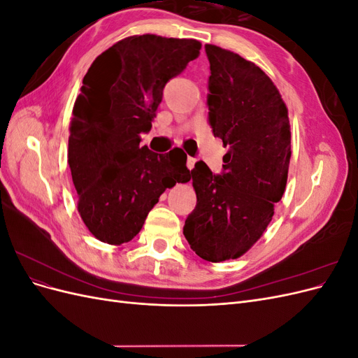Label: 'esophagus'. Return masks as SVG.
Instances as JSON below:
<instances>
[{"label": "esophagus", "mask_w": 358, "mask_h": 358, "mask_svg": "<svg viewBox=\"0 0 358 358\" xmlns=\"http://www.w3.org/2000/svg\"><path fill=\"white\" fill-rule=\"evenodd\" d=\"M194 166H196V159L191 158V157H188V159H187V167H188L189 170H192V169H194Z\"/></svg>", "instance_id": "34e87169"}]
</instances>
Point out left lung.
<instances>
[{
  "instance_id": "1",
  "label": "left lung",
  "mask_w": 358,
  "mask_h": 358,
  "mask_svg": "<svg viewBox=\"0 0 358 358\" xmlns=\"http://www.w3.org/2000/svg\"><path fill=\"white\" fill-rule=\"evenodd\" d=\"M210 62L209 124L229 148L216 176L191 170L197 204L183 234L206 262L236 259L263 236L282 199L291 158L288 109L272 79L231 50L206 45Z\"/></svg>"
}]
</instances>
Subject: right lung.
I'll use <instances>...</instances> for the list:
<instances>
[{
	"mask_svg": "<svg viewBox=\"0 0 358 358\" xmlns=\"http://www.w3.org/2000/svg\"><path fill=\"white\" fill-rule=\"evenodd\" d=\"M201 43L129 36L95 58L73 107L69 164L78 210L96 239L122 245L138 234L159 196L191 179L187 154L140 148L166 83L199 58Z\"/></svg>",
	"mask_w": 358,
	"mask_h": 358,
	"instance_id": "1",
	"label": "right lung"
}]
</instances>
